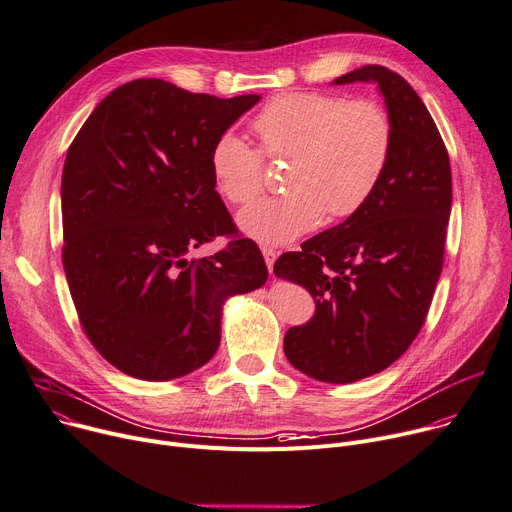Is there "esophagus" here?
I'll list each match as a JSON object with an SVG mask.
<instances>
[{"label": "esophagus", "mask_w": 512, "mask_h": 512, "mask_svg": "<svg viewBox=\"0 0 512 512\" xmlns=\"http://www.w3.org/2000/svg\"><path fill=\"white\" fill-rule=\"evenodd\" d=\"M262 254H264V260H266V266H268V272L272 274V266H274V260H277V256H279V252L274 250V248H262Z\"/></svg>", "instance_id": "1"}]
</instances>
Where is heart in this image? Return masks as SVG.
<instances>
[{"label":"heart","mask_w":512,"mask_h":512,"mask_svg":"<svg viewBox=\"0 0 512 512\" xmlns=\"http://www.w3.org/2000/svg\"><path fill=\"white\" fill-rule=\"evenodd\" d=\"M260 151L235 133L211 149L215 190L231 205H248L264 190V160H289L281 199L260 201L238 217L262 244H287L326 215L350 217L377 190L391 155V121L369 100L348 102L324 92H293L270 100L254 119Z\"/></svg>","instance_id":"obj_1"}]
</instances>
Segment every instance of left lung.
Instances as JSON below:
<instances>
[{"mask_svg": "<svg viewBox=\"0 0 512 512\" xmlns=\"http://www.w3.org/2000/svg\"><path fill=\"white\" fill-rule=\"evenodd\" d=\"M352 82H375L385 98L387 170L363 209L274 262L279 279L316 299V316L285 334V355L326 383L375 375L410 348L441 277L451 215L449 153L420 96L383 65L334 80Z\"/></svg>", "mask_w": 512, "mask_h": 512, "instance_id": "obj_1", "label": "left lung"}]
</instances>
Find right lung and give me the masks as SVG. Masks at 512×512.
I'll return each instance as SVG.
<instances>
[{
    "mask_svg": "<svg viewBox=\"0 0 512 512\" xmlns=\"http://www.w3.org/2000/svg\"><path fill=\"white\" fill-rule=\"evenodd\" d=\"M260 96L192 94L164 80L110 92L67 149L63 268L80 326L125 375L168 381L211 361L221 303L268 270L211 176L215 141ZM223 234L213 257L189 252Z\"/></svg>",
    "mask_w": 512,
    "mask_h": 512,
    "instance_id": "1",
    "label": "right lung"
}]
</instances>
